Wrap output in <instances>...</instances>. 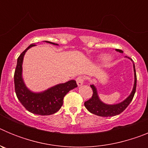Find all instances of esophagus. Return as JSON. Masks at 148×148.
I'll return each mask as SVG.
<instances>
[{
  "mask_svg": "<svg viewBox=\"0 0 148 148\" xmlns=\"http://www.w3.org/2000/svg\"><path fill=\"white\" fill-rule=\"evenodd\" d=\"M84 81V78L83 76H79L76 78V82L78 87L83 85Z\"/></svg>",
  "mask_w": 148,
  "mask_h": 148,
  "instance_id": "34e87169",
  "label": "esophagus"
}]
</instances>
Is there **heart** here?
<instances>
[{
    "label": "heart",
    "instance_id": "heart-1",
    "mask_svg": "<svg viewBox=\"0 0 148 148\" xmlns=\"http://www.w3.org/2000/svg\"><path fill=\"white\" fill-rule=\"evenodd\" d=\"M99 59L101 61H108L109 58H108V56H105V55H102V56H101L100 57H99Z\"/></svg>",
    "mask_w": 148,
    "mask_h": 148
}]
</instances>
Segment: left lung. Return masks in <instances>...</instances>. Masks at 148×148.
<instances>
[{
	"label": "left lung",
	"instance_id": "left-lung-1",
	"mask_svg": "<svg viewBox=\"0 0 148 148\" xmlns=\"http://www.w3.org/2000/svg\"><path fill=\"white\" fill-rule=\"evenodd\" d=\"M117 52L123 53V51L121 49H116ZM131 61L133 60L130 58L127 57ZM133 71H134V84H133V88L132 90L131 93L127 98L125 100H124L121 102L116 104H108L102 102L100 100L98 95L97 89L93 84L90 85L92 90V95L91 99L84 102V106L87 108V110L90 111L92 114H95L96 116H102V117H110V116H114L116 115L120 114L125 110L127 106L130 104L131 101L133 100V98L134 96V94L136 92V74L135 64L133 63Z\"/></svg>",
	"mask_w": 148,
	"mask_h": 148
}]
</instances>
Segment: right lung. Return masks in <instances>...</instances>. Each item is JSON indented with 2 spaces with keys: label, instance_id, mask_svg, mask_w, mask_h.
<instances>
[{
  "label": "right lung",
  "instance_id": "obj_1",
  "mask_svg": "<svg viewBox=\"0 0 148 148\" xmlns=\"http://www.w3.org/2000/svg\"><path fill=\"white\" fill-rule=\"evenodd\" d=\"M45 42L58 45L47 40H45ZM34 46L35 44H30L18 58L14 75L15 93L22 105L30 113L40 116L54 114L61 109L65 95L78 86L75 80H70L66 83L53 86L43 92H34L29 90L22 77V64L26 52Z\"/></svg>",
  "mask_w": 148,
  "mask_h": 148
}]
</instances>
